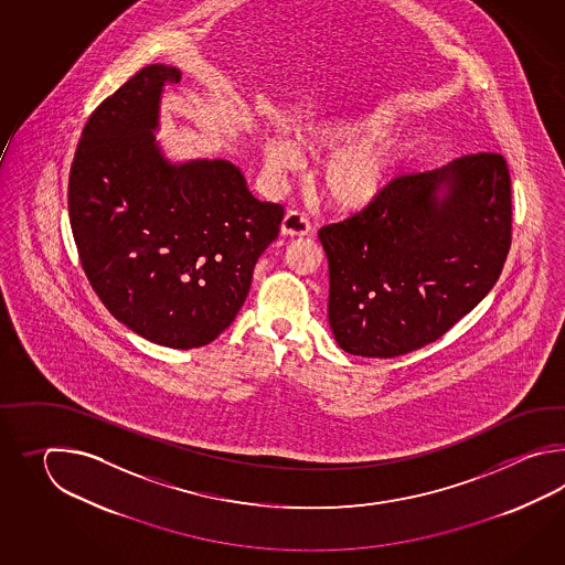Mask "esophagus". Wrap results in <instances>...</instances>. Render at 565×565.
<instances>
[{"instance_id":"1","label":"esophagus","mask_w":565,"mask_h":565,"mask_svg":"<svg viewBox=\"0 0 565 565\" xmlns=\"http://www.w3.org/2000/svg\"><path fill=\"white\" fill-rule=\"evenodd\" d=\"M280 234L288 236V238H302V236H309L311 234V224H309V217L305 214H300L297 210H290L287 212V216L280 224Z\"/></svg>"}]
</instances>
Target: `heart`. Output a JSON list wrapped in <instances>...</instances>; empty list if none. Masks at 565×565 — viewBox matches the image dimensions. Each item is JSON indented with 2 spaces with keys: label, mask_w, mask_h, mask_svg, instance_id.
Listing matches in <instances>:
<instances>
[{
  "label": "heart",
  "mask_w": 565,
  "mask_h": 565,
  "mask_svg": "<svg viewBox=\"0 0 565 565\" xmlns=\"http://www.w3.org/2000/svg\"><path fill=\"white\" fill-rule=\"evenodd\" d=\"M392 125L387 115L331 117L312 122L300 135V143L312 153H333L321 169V183L339 210L360 212L375 204L420 153V135H385ZM265 161L270 171L285 173L297 166V151L282 139H270L265 143Z\"/></svg>",
  "instance_id": "obj_1"
}]
</instances>
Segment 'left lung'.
Segmentation results:
<instances>
[{
  "label": "left lung",
  "instance_id": "left-lung-1",
  "mask_svg": "<svg viewBox=\"0 0 565 565\" xmlns=\"http://www.w3.org/2000/svg\"><path fill=\"white\" fill-rule=\"evenodd\" d=\"M339 348L397 358L445 335L494 287L511 248L503 156L396 178L375 204L319 230Z\"/></svg>",
  "mask_w": 565,
  "mask_h": 565
}]
</instances>
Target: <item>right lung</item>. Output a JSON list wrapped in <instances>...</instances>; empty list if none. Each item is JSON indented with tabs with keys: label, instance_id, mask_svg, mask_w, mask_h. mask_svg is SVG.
Masks as SVG:
<instances>
[{
	"label": "right lung",
	"instance_id": "obj_1",
	"mask_svg": "<svg viewBox=\"0 0 565 565\" xmlns=\"http://www.w3.org/2000/svg\"><path fill=\"white\" fill-rule=\"evenodd\" d=\"M173 66L151 64L86 120L68 180V216L90 287L137 335L207 345L246 300L277 241L282 205L256 200L226 159L168 161L153 131Z\"/></svg>",
	"mask_w": 565,
	"mask_h": 565
}]
</instances>
